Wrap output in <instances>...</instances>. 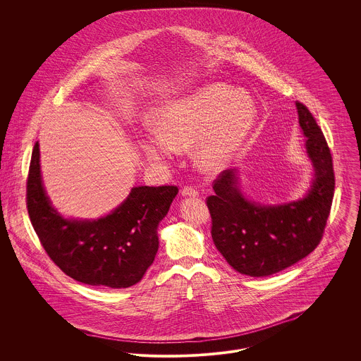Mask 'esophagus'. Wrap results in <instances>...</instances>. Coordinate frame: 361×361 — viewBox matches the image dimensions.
Segmentation results:
<instances>
[{"mask_svg": "<svg viewBox=\"0 0 361 361\" xmlns=\"http://www.w3.org/2000/svg\"><path fill=\"white\" fill-rule=\"evenodd\" d=\"M181 195L183 196H188V197H197L199 193L196 189L192 188V187H184L181 189Z\"/></svg>", "mask_w": 361, "mask_h": 361, "instance_id": "1", "label": "esophagus"}]
</instances>
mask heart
Masks as SVG:
<instances>
[{"mask_svg":"<svg viewBox=\"0 0 361 361\" xmlns=\"http://www.w3.org/2000/svg\"><path fill=\"white\" fill-rule=\"evenodd\" d=\"M157 134L139 145L147 159L166 162L173 152L193 147L195 166L204 174L226 169L240 152L255 124V105L228 86L211 84L166 104L154 115Z\"/></svg>","mask_w":361,"mask_h":361,"instance_id":"obj_1","label":"heart"}]
</instances>
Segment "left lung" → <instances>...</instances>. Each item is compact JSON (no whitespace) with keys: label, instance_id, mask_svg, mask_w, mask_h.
Returning a JSON list of instances; mask_svg holds the SVG:
<instances>
[{"label":"left lung","instance_id":"left-lung-1","mask_svg":"<svg viewBox=\"0 0 361 361\" xmlns=\"http://www.w3.org/2000/svg\"><path fill=\"white\" fill-rule=\"evenodd\" d=\"M306 153L314 168L305 197L277 206L247 200L237 169H227L214 181L207 199L211 235L226 261L242 275H274L310 253L322 240L334 195V171L322 130L307 106L296 102Z\"/></svg>","mask_w":361,"mask_h":361}]
</instances>
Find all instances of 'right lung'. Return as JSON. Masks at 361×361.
<instances>
[{"instance_id": "1", "label": "right lung", "mask_w": 361, "mask_h": 361, "mask_svg": "<svg viewBox=\"0 0 361 361\" xmlns=\"http://www.w3.org/2000/svg\"><path fill=\"white\" fill-rule=\"evenodd\" d=\"M177 187H135L111 214L99 219H66L46 195L36 142L27 180L31 224L55 265L71 279L102 288H127L142 280L158 250V224Z\"/></svg>"}]
</instances>
